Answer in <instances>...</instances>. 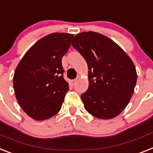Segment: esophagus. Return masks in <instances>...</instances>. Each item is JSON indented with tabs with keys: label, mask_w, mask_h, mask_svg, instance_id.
Returning <instances> with one entry per match:
<instances>
[{
	"label": "esophagus",
	"mask_w": 153,
	"mask_h": 153,
	"mask_svg": "<svg viewBox=\"0 0 153 153\" xmlns=\"http://www.w3.org/2000/svg\"><path fill=\"white\" fill-rule=\"evenodd\" d=\"M76 82H77V79H74V80L71 81V85H75V84H76Z\"/></svg>",
	"instance_id": "obj_1"
}]
</instances>
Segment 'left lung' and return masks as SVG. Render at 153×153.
<instances>
[{"mask_svg":"<svg viewBox=\"0 0 153 153\" xmlns=\"http://www.w3.org/2000/svg\"><path fill=\"white\" fill-rule=\"evenodd\" d=\"M71 45L84 57L89 69V87L81 95L85 110L101 120L120 115L137 82L132 59L115 42L97 32L78 33Z\"/></svg>","mask_w":153,"mask_h":153,"instance_id":"1","label":"left lung"}]
</instances>
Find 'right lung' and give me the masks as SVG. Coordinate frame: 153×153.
I'll list each match as a JSON object with an SVG mask.
<instances>
[{
	"label": "right lung",
	"mask_w": 153,
	"mask_h": 153,
	"mask_svg": "<svg viewBox=\"0 0 153 153\" xmlns=\"http://www.w3.org/2000/svg\"><path fill=\"white\" fill-rule=\"evenodd\" d=\"M73 37L67 33L45 36L25 53L15 71L16 97L33 120H48L61 108L69 90L63 77L62 57L68 53Z\"/></svg>",
	"instance_id": "add662e5"
}]
</instances>
